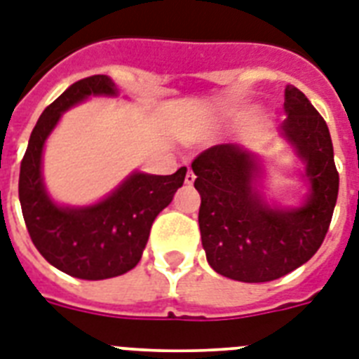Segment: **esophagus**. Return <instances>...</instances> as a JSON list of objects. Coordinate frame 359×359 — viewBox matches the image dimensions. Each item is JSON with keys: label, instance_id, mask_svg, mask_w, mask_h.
<instances>
[{"label": "esophagus", "instance_id": "34e87169", "mask_svg": "<svg viewBox=\"0 0 359 359\" xmlns=\"http://www.w3.org/2000/svg\"><path fill=\"white\" fill-rule=\"evenodd\" d=\"M186 184H194L195 182V173L191 170H188V173H186V179H184Z\"/></svg>", "mask_w": 359, "mask_h": 359}]
</instances>
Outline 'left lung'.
<instances>
[{"instance_id":"left-lung-1","label":"left lung","mask_w":359,"mask_h":359,"mask_svg":"<svg viewBox=\"0 0 359 359\" xmlns=\"http://www.w3.org/2000/svg\"><path fill=\"white\" fill-rule=\"evenodd\" d=\"M285 111L281 131L306 164L310 182L301 208L268 206L254 186L257 161L237 144L208 147L191 162L208 263L236 281H273L299 268L318 252L332 221L339 175L327 122L294 86L285 89Z\"/></svg>"}]
</instances>
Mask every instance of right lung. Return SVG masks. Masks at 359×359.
<instances>
[{
  "label": "right lung",
  "mask_w": 359,
  "mask_h": 359,
  "mask_svg": "<svg viewBox=\"0 0 359 359\" xmlns=\"http://www.w3.org/2000/svg\"><path fill=\"white\" fill-rule=\"evenodd\" d=\"M91 95L114 96L116 87L105 74L87 76L45 107L21 161L18 191L27 230L38 252L69 276L98 281L137 266L153 221L182 186L186 168L173 175L133 173L109 197L93 206L54 204L41 179L43 144L63 111Z\"/></svg>",
  "instance_id": "right-lung-1"
}]
</instances>
